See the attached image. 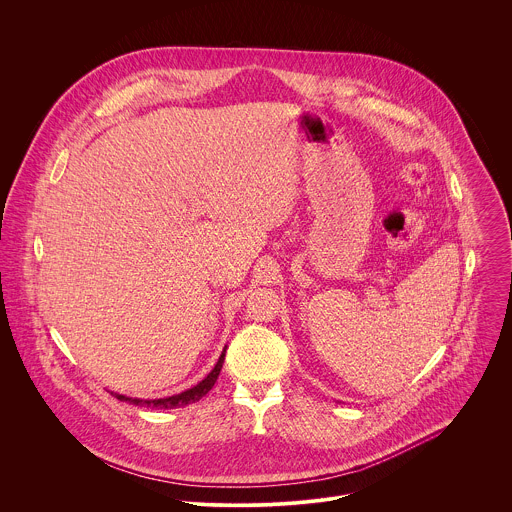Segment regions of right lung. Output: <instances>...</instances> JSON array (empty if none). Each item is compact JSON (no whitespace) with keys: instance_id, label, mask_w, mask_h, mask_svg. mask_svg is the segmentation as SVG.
I'll return each instance as SVG.
<instances>
[{"instance_id":"obj_1","label":"right lung","mask_w":512,"mask_h":512,"mask_svg":"<svg viewBox=\"0 0 512 512\" xmlns=\"http://www.w3.org/2000/svg\"><path fill=\"white\" fill-rule=\"evenodd\" d=\"M224 355H226V347L224 351L220 353L219 363L215 365V368L199 382L195 384L193 388L181 392V394H173V396H167V398H155V400H142V398H130V396H124V394H118V392H112V396H116L118 400L122 402H128V404H134V406H149V408H157V410H171V408H181V406H189L193 402H199L217 382L219 378L220 368L224 363Z\"/></svg>"}]
</instances>
